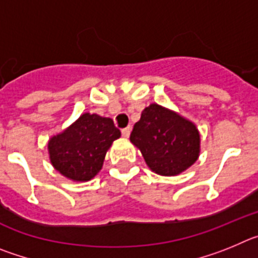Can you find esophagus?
Listing matches in <instances>:
<instances>
[{
    "label": "esophagus",
    "instance_id": "34e87169",
    "mask_svg": "<svg viewBox=\"0 0 258 258\" xmlns=\"http://www.w3.org/2000/svg\"><path fill=\"white\" fill-rule=\"evenodd\" d=\"M131 132H132V127H131V126L124 127V129H122V131H121L122 137H125V138H127V137L131 136Z\"/></svg>",
    "mask_w": 258,
    "mask_h": 258
}]
</instances>
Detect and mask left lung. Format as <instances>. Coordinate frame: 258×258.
<instances>
[{
	"instance_id": "left-lung-1",
	"label": "left lung",
	"mask_w": 258,
	"mask_h": 258,
	"mask_svg": "<svg viewBox=\"0 0 258 258\" xmlns=\"http://www.w3.org/2000/svg\"><path fill=\"white\" fill-rule=\"evenodd\" d=\"M152 172L175 175L190 168L200 152V134L194 122L156 103L142 111L131 134Z\"/></svg>"
}]
</instances>
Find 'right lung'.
Here are the masks:
<instances>
[{"mask_svg": "<svg viewBox=\"0 0 258 258\" xmlns=\"http://www.w3.org/2000/svg\"><path fill=\"white\" fill-rule=\"evenodd\" d=\"M120 136L112 118L83 113L66 131L50 138V161L72 181H90L102 169L107 150Z\"/></svg>", "mask_w": 258, "mask_h": 258, "instance_id": "1", "label": "right lung"}]
</instances>
